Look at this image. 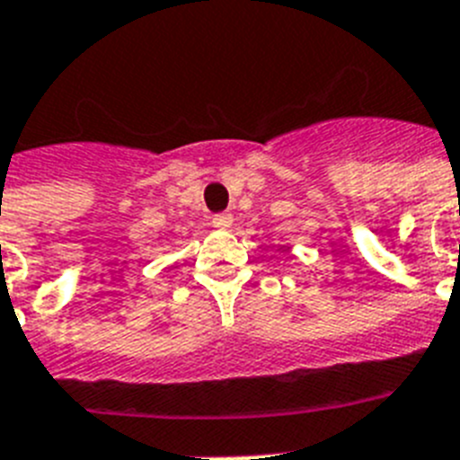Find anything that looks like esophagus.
<instances>
[{"label":"esophagus","mask_w":460,"mask_h":460,"mask_svg":"<svg viewBox=\"0 0 460 460\" xmlns=\"http://www.w3.org/2000/svg\"><path fill=\"white\" fill-rule=\"evenodd\" d=\"M212 224H215L217 229H229L231 224H234V217L224 212V215H215V217H212Z\"/></svg>","instance_id":"esophagus-1"}]
</instances>
